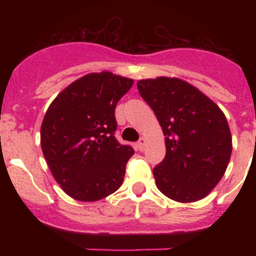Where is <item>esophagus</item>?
<instances>
[{
    "mask_svg": "<svg viewBox=\"0 0 256 256\" xmlns=\"http://www.w3.org/2000/svg\"><path fill=\"white\" fill-rule=\"evenodd\" d=\"M144 144H146V138L141 137V138H140V141L137 142V148H138V150H144Z\"/></svg>",
    "mask_w": 256,
    "mask_h": 256,
    "instance_id": "1",
    "label": "esophagus"
}]
</instances>
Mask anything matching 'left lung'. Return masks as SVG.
<instances>
[{
    "label": "left lung",
    "mask_w": 256,
    "mask_h": 256,
    "mask_svg": "<svg viewBox=\"0 0 256 256\" xmlns=\"http://www.w3.org/2000/svg\"><path fill=\"white\" fill-rule=\"evenodd\" d=\"M137 88L165 136L166 154L152 170L158 188L178 202L204 198L224 176L232 152L223 112L182 79H142Z\"/></svg>",
    "instance_id": "obj_1"
}]
</instances>
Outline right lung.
Returning a JSON list of instances; mask_svg holds the SVG:
<instances>
[{"mask_svg":"<svg viewBox=\"0 0 256 256\" xmlns=\"http://www.w3.org/2000/svg\"><path fill=\"white\" fill-rule=\"evenodd\" d=\"M132 86L133 79L110 72L87 74L47 108L40 146L52 176L70 198L97 201L122 186L134 150L114 137L115 108Z\"/></svg>","mask_w":256,"mask_h":256,"instance_id":"obj_1","label":"right lung"}]
</instances>
